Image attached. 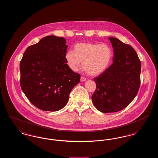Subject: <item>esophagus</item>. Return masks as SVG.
<instances>
[{"instance_id": "obj_1", "label": "esophagus", "mask_w": 158, "mask_h": 158, "mask_svg": "<svg viewBox=\"0 0 158 158\" xmlns=\"http://www.w3.org/2000/svg\"><path fill=\"white\" fill-rule=\"evenodd\" d=\"M86 80V78H85V77L81 76V82H85Z\"/></svg>"}]
</instances>
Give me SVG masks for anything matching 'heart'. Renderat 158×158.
Masks as SVG:
<instances>
[{"mask_svg":"<svg viewBox=\"0 0 158 158\" xmlns=\"http://www.w3.org/2000/svg\"><path fill=\"white\" fill-rule=\"evenodd\" d=\"M113 50L107 44L78 43L74 51L69 50L65 59L69 67L77 71L82 61L85 70L92 76L102 73L110 66L113 59Z\"/></svg>","mask_w":158,"mask_h":158,"instance_id":"1","label":"heart"}]
</instances>
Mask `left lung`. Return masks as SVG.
Returning <instances> with one entry per match:
<instances>
[{
	"instance_id": "8db88e82",
	"label": "left lung",
	"mask_w": 158,
	"mask_h": 158,
	"mask_svg": "<svg viewBox=\"0 0 158 158\" xmlns=\"http://www.w3.org/2000/svg\"><path fill=\"white\" fill-rule=\"evenodd\" d=\"M114 49L113 63L94 78V105L104 113L118 112L130 104L140 85L141 62L134 48L115 37H109Z\"/></svg>"
}]
</instances>
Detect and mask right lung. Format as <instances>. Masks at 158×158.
I'll use <instances>...</instances> for the list:
<instances>
[{
    "label": "right lung",
    "instance_id": "1",
    "mask_svg": "<svg viewBox=\"0 0 158 158\" xmlns=\"http://www.w3.org/2000/svg\"><path fill=\"white\" fill-rule=\"evenodd\" d=\"M68 45L63 37L49 35L28 47L20 62L23 92L37 108L57 111L68 103L69 94L81 75L69 67Z\"/></svg>",
    "mask_w": 158,
    "mask_h": 158
}]
</instances>
